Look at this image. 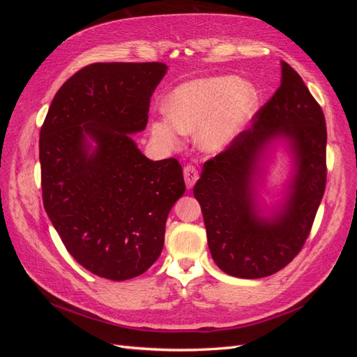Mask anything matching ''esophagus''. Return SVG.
<instances>
[{"label":"esophagus","mask_w":357,"mask_h":357,"mask_svg":"<svg viewBox=\"0 0 357 357\" xmlns=\"http://www.w3.org/2000/svg\"><path fill=\"white\" fill-rule=\"evenodd\" d=\"M183 174H185V181L189 189L193 188V185H195L197 180L199 178V172L193 165H186L185 169H183Z\"/></svg>","instance_id":"esophagus-1"}]
</instances>
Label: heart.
I'll use <instances>...</instances> for the list:
<instances>
[{"label":"heart","mask_w":357,"mask_h":357,"mask_svg":"<svg viewBox=\"0 0 357 357\" xmlns=\"http://www.w3.org/2000/svg\"><path fill=\"white\" fill-rule=\"evenodd\" d=\"M256 105V89L236 75L192 80L172 91L168 98L169 114L155 119L152 132L167 146H176L181 132H198L199 147L218 153L250 121Z\"/></svg>","instance_id":"heart-1"}]
</instances>
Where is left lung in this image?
<instances>
[{"label":"left lung","instance_id":"1","mask_svg":"<svg viewBox=\"0 0 357 357\" xmlns=\"http://www.w3.org/2000/svg\"><path fill=\"white\" fill-rule=\"evenodd\" d=\"M275 136L291 139L297 174L291 198L275 221L259 220L252 176L263 146ZM326 122L301 75L282 62V84L236 135L205 162L193 188L211 256L223 273L240 278L271 275L304 247L326 188Z\"/></svg>","mask_w":357,"mask_h":357}]
</instances>
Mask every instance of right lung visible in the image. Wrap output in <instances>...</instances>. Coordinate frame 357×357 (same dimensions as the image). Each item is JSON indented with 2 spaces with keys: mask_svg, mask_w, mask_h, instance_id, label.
I'll return each instance as SVG.
<instances>
[{
  "mask_svg": "<svg viewBox=\"0 0 357 357\" xmlns=\"http://www.w3.org/2000/svg\"><path fill=\"white\" fill-rule=\"evenodd\" d=\"M162 62H95L61 86L40 131L43 205L68 253L122 282L159 257L165 222L185 193L174 158L150 160L128 134L143 131ZM97 143L92 154L85 135Z\"/></svg>",
  "mask_w": 357,
  "mask_h": 357,
  "instance_id": "obj_1",
  "label": "right lung"
}]
</instances>
